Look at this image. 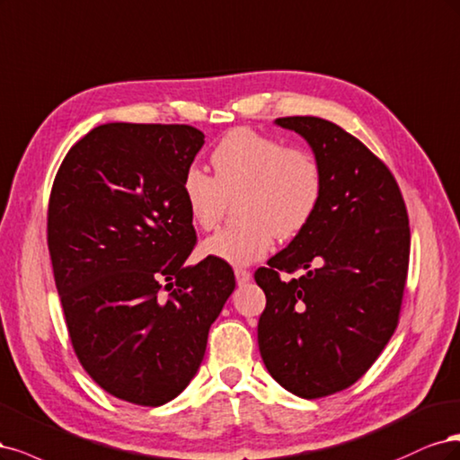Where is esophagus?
<instances>
[{"label": "esophagus", "mask_w": 460, "mask_h": 460, "mask_svg": "<svg viewBox=\"0 0 460 460\" xmlns=\"http://www.w3.org/2000/svg\"><path fill=\"white\" fill-rule=\"evenodd\" d=\"M234 279H236V285H246L248 280L252 279V273L243 270V268H236L234 270Z\"/></svg>", "instance_id": "obj_1"}]
</instances>
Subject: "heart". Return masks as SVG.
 Instances as JSON below:
<instances>
[{"instance_id": "heart-1", "label": "heart", "mask_w": 460, "mask_h": 460, "mask_svg": "<svg viewBox=\"0 0 460 460\" xmlns=\"http://www.w3.org/2000/svg\"><path fill=\"white\" fill-rule=\"evenodd\" d=\"M214 177L199 166L185 170L181 199L189 219L212 231L224 217L229 200L241 199L236 212L243 224L219 231L200 246L202 256L231 265L261 260L275 239H294L315 217L324 177L309 151L254 129L229 131L212 151Z\"/></svg>"}]
</instances>
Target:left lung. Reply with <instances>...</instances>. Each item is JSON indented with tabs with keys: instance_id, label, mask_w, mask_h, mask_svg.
<instances>
[{
	"instance_id": "8db88e82",
	"label": "left lung",
	"mask_w": 460,
	"mask_h": 460,
	"mask_svg": "<svg viewBox=\"0 0 460 460\" xmlns=\"http://www.w3.org/2000/svg\"><path fill=\"white\" fill-rule=\"evenodd\" d=\"M309 143L324 192L307 229L254 273L265 292L258 344L270 375L294 395L342 392L370 368L402 309L411 231L395 177L340 126L277 118ZM304 269L283 281L279 271Z\"/></svg>"
}]
</instances>
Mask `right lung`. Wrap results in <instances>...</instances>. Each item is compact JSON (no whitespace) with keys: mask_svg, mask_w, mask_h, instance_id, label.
I'll return each instance as SVG.
<instances>
[{"mask_svg":"<svg viewBox=\"0 0 460 460\" xmlns=\"http://www.w3.org/2000/svg\"><path fill=\"white\" fill-rule=\"evenodd\" d=\"M202 145L185 124H102L53 181L48 246L72 348L102 390L136 405L187 388L234 290L226 261L185 265L197 233L181 180Z\"/></svg>","mask_w":460,"mask_h":460,"instance_id":"obj_1","label":"right lung"}]
</instances>
